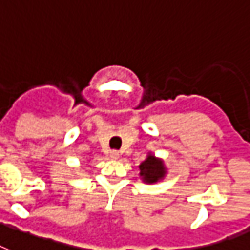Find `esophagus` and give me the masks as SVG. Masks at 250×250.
I'll use <instances>...</instances> for the list:
<instances>
[{
  "instance_id": "obj_1",
  "label": "esophagus",
  "mask_w": 250,
  "mask_h": 250,
  "mask_svg": "<svg viewBox=\"0 0 250 250\" xmlns=\"http://www.w3.org/2000/svg\"><path fill=\"white\" fill-rule=\"evenodd\" d=\"M109 157H110L111 159H119L121 154H119V151H117V150H113V151H110V154H109Z\"/></svg>"
}]
</instances>
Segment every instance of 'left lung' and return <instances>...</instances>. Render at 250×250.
I'll list each match as a JSON object with an SVG mask.
<instances>
[{
	"label": "left lung",
	"instance_id": "obj_1",
	"mask_svg": "<svg viewBox=\"0 0 250 250\" xmlns=\"http://www.w3.org/2000/svg\"><path fill=\"white\" fill-rule=\"evenodd\" d=\"M140 178L145 184H157L167 174V167L163 159L157 158L153 153L147 154L146 159L139 166Z\"/></svg>",
	"mask_w": 250,
	"mask_h": 250
}]
</instances>
